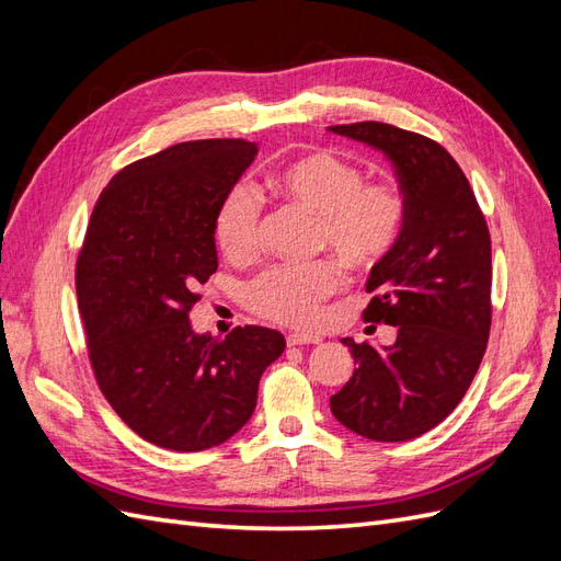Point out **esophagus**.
<instances>
[{
  "label": "esophagus",
  "instance_id": "esophagus-1",
  "mask_svg": "<svg viewBox=\"0 0 561 561\" xmlns=\"http://www.w3.org/2000/svg\"><path fill=\"white\" fill-rule=\"evenodd\" d=\"M287 346H307V344H320L322 339L320 336H313V334H299V332H293L287 334Z\"/></svg>",
  "mask_w": 561,
  "mask_h": 561
}]
</instances>
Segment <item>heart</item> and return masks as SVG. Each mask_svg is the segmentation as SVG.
Masks as SVG:
<instances>
[{
  "label": "heart",
  "mask_w": 561,
  "mask_h": 561,
  "mask_svg": "<svg viewBox=\"0 0 561 561\" xmlns=\"http://www.w3.org/2000/svg\"><path fill=\"white\" fill-rule=\"evenodd\" d=\"M271 190L290 206L316 217V245L332 250L351 268H371L396 248L404 208L398 192L383 182H363L351 161L332 151H309L271 178ZM260 201L248 184H236L215 217L217 245L231 260L257 248ZM344 285L336 262L271 266L250 285L252 309L293 328L320 320V301Z\"/></svg>",
  "instance_id": "b5f03b06"
}]
</instances>
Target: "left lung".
I'll return each mask as SVG.
<instances>
[{"instance_id":"left-lung-1","label":"left lung","mask_w":561,"mask_h":561,"mask_svg":"<svg viewBox=\"0 0 561 561\" xmlns=\"http://www.w3.org/2000/svg\"><path fill=\"white\" fill-rule=\"evenodd\" d=\"M393 163L402 233L365 283V320L398 328L396 342L342 344L353 377L330 398L334 419L377 443L435 428L461 402L491 325V239L470 184L449 151L419 133L379 122L330 126Z\"/></svg>"}]
</instances>
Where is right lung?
Returning a JSON list of instances; mask_svg holds the SVG:
<instances>
[{
  "label": "right lung",
  "instance_id": "obj_1",
  "mask_svg": "<svg viewBox=\"0 0 561 561\" xmlns=\"http://www.w3.org/2000/svg\"><path fill=\"white\" fill-rule=\"evenodd\" d=\"M257 157L245 140L173 145L118 171L91 213L77 297L100 390L147 443L203 451L250 421L280 332L225 339L192 328L198 285L217 271L215 217Z\"/></svg>",
  "mask_w": 561,
  "mask_h": 561
}]
</instances>
